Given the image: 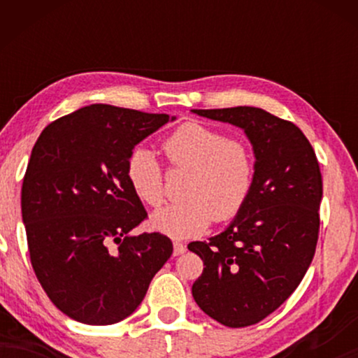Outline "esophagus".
<instances>
[{"mask_svg": "<svg viewBox=\"0 0 358 358\" xmlns=\"http://www.w3.org/2000/svg\"><path fill=\"white\" fill-rule=\"evenodd\" d=\"M173 246H174V251H173L174 256H180V254H184V252H185V246H184L182 243L174 241V243H173Z\"/></svg>", "mask_w": 358, "mask_h": 358, "instance_id": "34e87169", "label": "esophagus"}]
</instances>
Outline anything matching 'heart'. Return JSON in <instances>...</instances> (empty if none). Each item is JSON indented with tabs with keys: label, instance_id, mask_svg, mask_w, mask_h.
I'll return each instance as SVG.
<instances>
[{
	"label": "heart",
	"instance_id": "obj_1",
	"mask_svg": "<svg viewBox=\"0 0 358 358\" xmlns=\"http://www.w3.org/2000/svg\"><path fill=\"white\" fill-rule=\"evenodd\" d=\"M174 168L190 169L187 200L166 205L151 215V227L173 238L197 236L213 222L236 217L254 185V158L246 143L227 138L200 122H187L164 140ZM127 179L141 202L159 207L164 200L163 169L153 151L138 146L127 159Z\"/></svg>",
	"mask_w": 358,
	"mask_h": 358
}]
</instances>
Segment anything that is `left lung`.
I'll return each mask as SVG.
<instances>
[{
    "label": "left lung",
    "instance_id": "1",
    "mask_svg": "<svg viewBox=\"0 0 358 358\" xmlns=\"http://www.w3.org/2000/svg\"><path fill=\"white\" fill-rule=\"evenodd\" d=\"M192 112L243 129L256 158L241 212L224 231L187 246L205 266L192 285L200 310L228 327H246L275 311L310 267L320 231V164L295 124L259 107Z\"/></svg>",
    "mask_w": 358,
    "mask_h": 358
}]
</instances>
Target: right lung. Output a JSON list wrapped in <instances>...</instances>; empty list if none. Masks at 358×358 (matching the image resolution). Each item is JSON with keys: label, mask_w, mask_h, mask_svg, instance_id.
<instances>
[{"label": "right lung", "mask_w": 358, "mask_h": 358, "mask_svg": "<svg viewBox=\"0 0 358 358\" xmlns=\"http://www.w3.org/2000/svg\"><path fill=\"white\" fill-rule=\"evenodd\" d=\"M176 117L92 104L47 125L24 176L21 207L34 272L62 313L115 324L134 313L173 254L127 179L136 145Z\"/></svg>", "instance_id": "1"}]
</instances>
